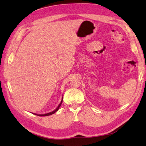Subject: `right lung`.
<instances>
[{"label": "right lung", "instance_id": "right-lung-1", "mask_svg": "<svg viewBox=\"0 0 146 146\" xmlns=\"http://www.w3.org/2000/svg\"><path fill=\"white\" fill-rule=\"evenodd\" d=\"M62 99H63V98H62ZM62 99L61 102H60V104L58 105V106L57 107V108H56L55 110H54L53 111L51 112V113H47V114H44V115H36V114H35V115H37V116H42H42H43V117H44H44H46V116H49V115H52V114H54V113H55V112L57 111L58 110L59 108L60 107V106H61V104H62Z\"/></svg>", "mask_w": 146, "mask_h": 146}]
</instances>
